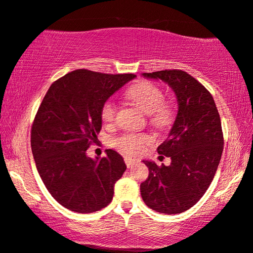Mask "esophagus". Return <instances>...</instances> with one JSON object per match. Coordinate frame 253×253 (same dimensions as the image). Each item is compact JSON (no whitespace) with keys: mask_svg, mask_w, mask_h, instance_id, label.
Wrapping results in <instances>:
<instances>
[{"mask_svg":"<svg viewBox=\"0 0 253 253\" xmlns=\"http://www.w3.org/2000/svg\"><path fill=\"white\" fill-rule=\"evenodd\" d=\"M136 161H137L136 159H133V158H131V157H127V155H126V157H124V162H126V165L127 166V167H131V166H132Z\"/></svg>","mask_w":253,"mask_h":253,"instance_id":"obj_1","label":"esophagus"}]
</instances>
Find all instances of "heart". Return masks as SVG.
<instances>
[{"label":"heart","mask_w":253,"mask_h":253,"mask_svg":"<svg viewBox=\"0 0 253 253\" xmlns=\"http://www.w3.org/2000/svg\"><path fill=\"white\" fill-rule=\"evenodd\" d=\"M126 99L148 114L150 124L158 130H168L175 122L176 107L170 100H165V93L160 86L151 82H140L131 86L126 93ZM116 106L113 101H106L101 107V121L113 124L116 120ZM153 141L146 132H127L114 138V146L124 154H139Z\"/></svg>","instance_id":"b5f03b06"}]
</instances>
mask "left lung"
<instances>
[{"label": "left lung", "instance_id": "1", "mask_svg": "<svg viewBox=\"0 0 253 253\" xmlns=\"http://www.w3.org/2000/svg\"><path fill=\"white\" fill-rule=\"evenodd\" d=\"M143 75L174 89L178 112L168 138L158 147L171 164L144 161L150 172L140 184L141 197L159 213L178 214L198 203L213 181L223 151L220 115L212 94L188 72L172 69Z\"/></svg>", "mask_w": 253, "mask_h": 253}]
</instances>
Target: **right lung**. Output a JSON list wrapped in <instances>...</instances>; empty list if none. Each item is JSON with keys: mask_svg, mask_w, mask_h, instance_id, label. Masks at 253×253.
<instances>
[{"mask_svg": "<svg viewBox=\"0 0 253 253\" xmlns=\"http://www.w3.org/2000/svg\"><path fill=\"white\" fill-rule=\"evenodd\" d=\"M134 77L79 69L55 81L40 103L31 129L33 158L43 184L65 209L93 213L112 202L126 169L123 158L107 150L93 160L86 150L98 141L102 105Z\"/></svg>", "mask_w": 253, "mask_h": 253, "instance_id": "right-lung-1", "label": "right lung"}]
</instances>
